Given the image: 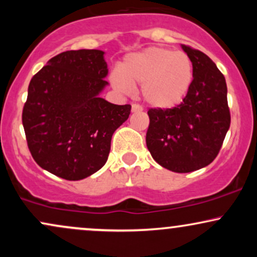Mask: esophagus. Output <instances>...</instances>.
Instances as JSON below:
<instances>
[{
  "instance_id": "obj_1",
  "label": "esophagus",
  "mask_w": 257,
  "mask_h": 257,
  "mask_svg": "<svg viewBox=\"0 0 257 257\" xmlns=\"http://www.w3.org/2000/svg\"><path fill=\"white\" fill-rule=\"evenodd\" d=\"M132 111L133 112H141L143 111V107H141L139 104H133L132 105Z\"/></svg>"
}]
</instances>
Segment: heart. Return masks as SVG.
Returning a JSON list of instances; mask_svg holds the SVG:
<instances>
[{"label": "heart", "mask_w": 257, "mask_h": 257, "mask_svg": "<svg viewBox=\"0 0 257 257\" xmlns=\"http://www.w3.org/2000/svg\"><path fill=\"white\" fill-rule=\"evenodd\" d=\"M193 61L187 53L150 47L129 54L119 71L110 76L112 87L126 93L132 85L143 84L141 94L155 108H172L186 98L193 84Z\"/></svg>", "instance_id": "heart-1"}]
</instances>
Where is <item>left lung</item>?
<instances>
[{"label":"left lung","mask_w":257,"mask_h":257,"mask_svg":"<svg viewBox=\"0 0 257 257\" xmlns=\"http://www.w3.org/2000/svg\"><path fill=\"white\" fill-rule=\"evenodd\" d=\"M193 61L194 78L181 104L150 108L146 145L152 158L166 169L191 173L219 155L231 124L225 76L208 55L182 44Z\"/></svg>","instance_id":"1"}]
</instances>
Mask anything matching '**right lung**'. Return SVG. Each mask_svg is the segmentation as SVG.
Masks as SVG:
<instances>
[{
  "label": "right lung",
  "instance_id": "right-lung-1",
  "mask_svg": "<svg viewBox=\"0 0 257 257\" xmlns=\"http://www.w3.org/2000/svg\"><path fill=\"white\" fill-rule=\"evenodd\" d=\"M107 72L104 52L79 49L55 55L31 78L23 125L32 158L44 170L76 181L104 167L112 134L132 108L99 98Z\"/></svg>",
  "mask_w": 257,
  "mask_h": 257
}]
</instances>
